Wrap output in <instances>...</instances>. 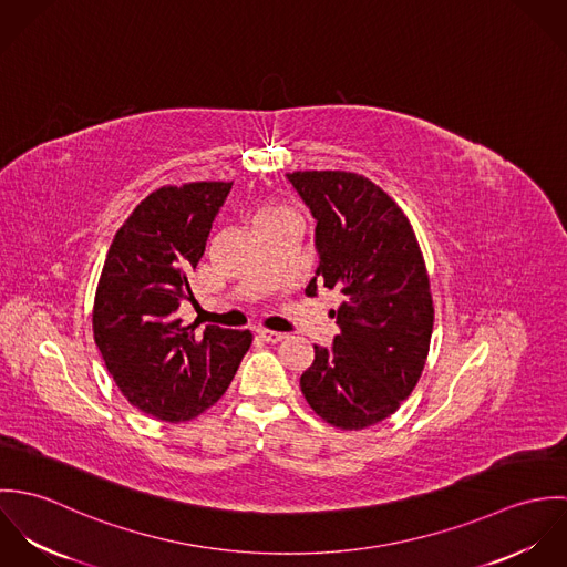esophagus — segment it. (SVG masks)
<instances>
[{
	"instance_id": "34e87169",
	"label": "esophagus",
	"mask_w": 567,
	"mask_h": 567,
	"mask_svg": "<svg viewBox=\"0 0 567 567\" xmlns=\"http://www.w3.org/2000/svg\"><path fill=\"white\" fill-rule=\"evenodd\" d=\"M257 336H259L264 342H279V340L286 338V333L272 331V329H257Z\"/></svg>"
}]
</instances>
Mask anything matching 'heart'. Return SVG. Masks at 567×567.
Masks as SVG:
<instances>
[{
    "instance_id": "obj_1",
    "label": "heart",
    "mask_w": 567,
    "mask_h": 567,
    "mask_svg": "<svg viewBox=\"0 0 567 567\" xmlns=\"http://www.w3.org/2000/svg\"><path fill=\"white\" fill-rule=\"evenodd\" d=\"M288 212H290V209L279 207V205H275V203H264V205L259 207V212H257V223H261V220H270V218L281 216V214H288Z\"/></svg>"
}]
</instances>
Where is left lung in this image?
Here are the masks:
<instances>
[{"label": "left lung", "mask_w": 567, "mask_h": 567, "mask_svg": "<svg viewBox=\"0 0 567 567\" xmlns=\"http://www.w3.org/2000/svg\"><path fill=\"white\" fill-rule=\"evenodd\" d=\"M317 218V284L340 295L331 347L315 344L301 373L310 408L338 430H364L398 412L427 360L434 306L416 236L373 181L342 169L286 174Z\"/></svg>", "instance_id": "obj_1"}]
</instances>
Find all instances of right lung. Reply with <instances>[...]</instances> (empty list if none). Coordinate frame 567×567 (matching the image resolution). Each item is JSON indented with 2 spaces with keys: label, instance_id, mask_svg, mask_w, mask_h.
Returning <instances> with one entry per match:
<instances>
[{
  "label": "right lung",
  "instance_id": "1",
  "mask_svg": "<svg viewBox=\"0 0 567 567\" xmlns=\"http://www.w3.org/2000/svg\"><path fill=\"white\" fill-rule=\"evenodd\" d=\"M231 183L163 185L148 194L109 246L93 301V338L122 395L169 423L198 416L229 389L248 329L207 324L198 336L176 310L192 301L212 223Z\"/></svg>",
  "mask_w": 567,
  "mask_h": 567
}]
</instances>
